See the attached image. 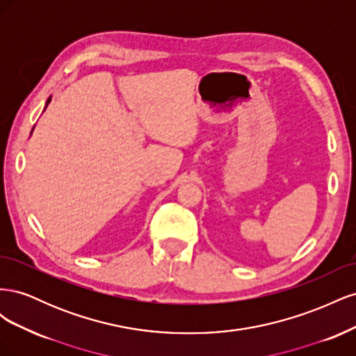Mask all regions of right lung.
Segmentation results:
<instances>
[{
  "label": "right lung",
  "mask_w": 356,
  "mask_h": 356,
  "mask_svg": "<svg viewBox=\"0 0 356 356\" xmlns=\"http://www.w3.org/2000/svg\"><path fill=\"white\" fill-rule=\"evenodd\" d=\"M49 102H50V98H49V99H47V104H49ZM46 106H47V105H46Z\"/></svg>",
  "instance_id": "add662e5"
}]
</instances>
